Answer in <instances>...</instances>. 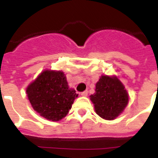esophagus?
<instances>
[{
	"label": "esophagus",
	"mask_w": 158,
	"mask_h": 158,
	"mask_svg": "<svg viewBox=\"0 0 158 158\" xmlns=\"http://www.w3.org/2000/svg\"><path fill=\"white\" fill-rule=\"evenodd\" d=\"M81 95L84 97L87 96V95H88V91H87V90H85V91L81 92Z\"/></svg>",
	"instance_id": "34e87169"
}]
</instances>
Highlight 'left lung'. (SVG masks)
<instances>
[{"mask_svg": "<svg viewBox=\"0 0 158 158\" xmlns=\"http://www.w3.org/2000/svg\"><path fill=\"white\" fill-rule=\"evenodd\" d=\"M90 99L99 117L113 120L127 107L128 94L116 77L102 76L96 83L95 93L90 95Z\"/></svg>", "mask_w": 158, "mask_h": 158, "instance_id": "1", "label": "left lung"}]
</instances>
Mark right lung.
I'll list each match as a JSON object with an SVG mask.
<instances>
[{"instance_id":"1","label":"right lung","mask_w":158,"mask_h":158,"mask_svg":"<svg viewBox=\"0 0 158 158\" xmlns=\"http://www.w3.org/2000/svg\"><path fill=\"white\" fill-rule=\"evenodd\" d=\"M26 92L34 110L54 122L68 114L78 96L75 89H69L66 77L61 71H44L28 85Z\"/></svg>"}]
</instances>
